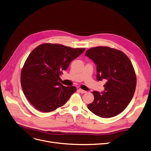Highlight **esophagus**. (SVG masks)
I'll list each match as a JSON object with an SVG mask.
<instances>
[{"label":"esophagus","mask_w":151,"mask_h":151,"mask_svg":"<svg viewBox=\"0 0 151 151\" xmlns=\"http://www.w3.org/2000/svg\"><path fill=\"white\" fill-rule=\"evenodd\" d=\"M78 91H79L80 93H81V94H84V93H86V91L83 90V89H78Z\"/></svg>","instance_id":"1"}]
</instances>
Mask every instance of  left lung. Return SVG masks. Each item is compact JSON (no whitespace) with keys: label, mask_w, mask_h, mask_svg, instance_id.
Instances as JSON below:
<instances>
[{"label":"left lung","mask_w":151,"mask_h":151,"mask_svg":"<svg viewBox=\"0 0 151 151\" xmlns=\"http://www.w3.org/2000/svg\"><path fill=\"white\" fill-rule=\"evenodd\" d=\"M85 55L97 65V80H107L104 91H93L94 99L88 105L91 112L102 118L120 114L132 99L136 76L127 55L121 50L99 46L86 50Z\"/></svg>","instance_id":"obj_1"}]
</instances>
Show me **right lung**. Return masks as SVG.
<instances>
[{
    "label": "right lung",
    "instance_id": "right-lung-1",
    "mask_svg": "<svg viewBox=\"0 0 151 151\" xmlns=\"http://www.w3.org/2000/svg\"><path fill=\"white\" fill-rule=\"evenodd\" d=\"M84 50L45 43L31 52L22 70L20 81L24 96L35 109L50 112L67 102L76 88L64 86L58 80L70 62Z\"/></svg>",
    "mask_w": 151,
    "mask_h": 151
}]
</instances>
